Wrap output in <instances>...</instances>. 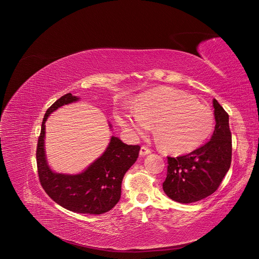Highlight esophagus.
<instances>
[{"label": "esophagus", "instance_id": "34e87169", "mask_svg": "<svg viewBox=\"0 0 259 259\" xmlns=\"http://www.w3.org/2000/svg\"><path fill=\"white\" fill-rule=\"evenodd\" d=\"M151 153H152V151L150 149H147V147H145V146H141L140 156H145V155H149Z\"/></svg>", "mask_w": 259, "mask_h": 259}]
</instances>
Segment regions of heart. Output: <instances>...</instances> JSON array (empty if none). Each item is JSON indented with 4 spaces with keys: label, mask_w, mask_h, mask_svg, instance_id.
Instances as JSON below:
<instances>
[{
    "label": "heart",
    "mask_w": 259,
    "mask_h": 259,
    "mask_svg": "<svg viewBox=\"0 0 259 259\" xmlns=\"http://www.w3.org/2000/svg\"><path fill=\"white\" fill-rule=\"evenodd\" d=\"M119 124L134 137L143 136L155 123V135L164 150L175 154L198 149L212 136V109L190 94L163 88L142 94L135 110L117 113Z\"/></svg>",
    "instance_id": "b5f03b06"
}]
</instances>
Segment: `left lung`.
<instances>
[{
  "label": "left lung",
  "mask_w": 259,
  "mask_h": 259,
  "mask_svg": "<svg viewBox=\"0 0 259 259\" xmlns=\"http://www.w3.org/2000/svg\"><path fill=\"white\" fill-rule=\"evenodd\" d=\"M215 131L211 140L190 154L167 157L164 193L180 203L199 201L212 195L228 173L232 160L229 115L213 100Z\"/></svg>",
  "instance_id": "8db88e82"
}]
</instances>
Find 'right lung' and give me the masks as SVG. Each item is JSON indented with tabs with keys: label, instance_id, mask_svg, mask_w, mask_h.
Segmentation results:
<instances>
[{
	"label": "right lung",
	"instance_id": "add662e5",
	"mask_svg": "<svg viewBox=\"0 0 259 259\" xmlns=\"http://www.w3.org/2000/svg\"><path fill=\"white\" fill-rule=\"evenodd\" d=\"M78 100L77 96L68 93L46 110L36 145V166L42 188L55 202L75 213L99 215L110 211L118 203L122 179L136 162L140 146L127 145L113 136L102 156L83 173L77 175L54 173L49 168L45 156V121L59 107Z\"/></svg>",
	"mask_w": 259,
	"mask_h": 259
}]
</instances>
